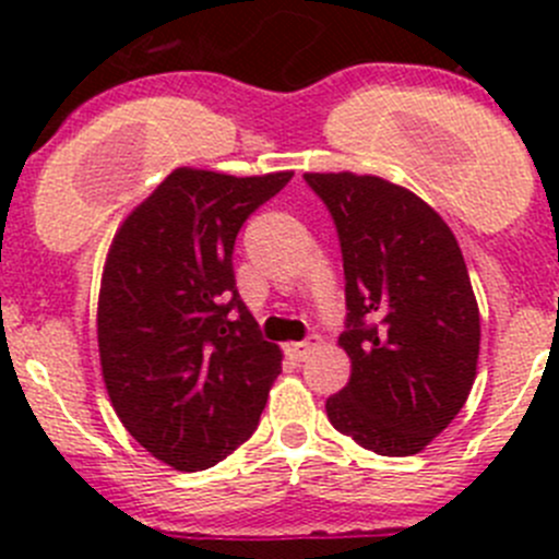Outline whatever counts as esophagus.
I'll return each mask as SVG.
<instances>
[{
  "mask_svg": "<svg viewBox=\"0 0 559 559\" xmlns=\"http://www.w3.org/2000/svg\"><path fill=\"white\" fill-rule=\"evenodd\" d=\"M313 346H316V343H311V341H306V343H286V354H289V357L295 359V362H302V359H308V354L313 352Z\"/></svg>",
  "mask_w": 559,
  "mask_h": 559,
  "instance_id": "34e87169",
  "label": "esophagus"
}]
</instances>
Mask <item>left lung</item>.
<instances>
[{
	"label": "left lung",
	"instance_id": "1",
	"mask_svg": "<svg viewBox=\"0 0 559 559\" xmlns=\"http://www.w3.org/2000/svg\"><path fill=\"white\" fill-rule=\"evenodd\" d=\"M335 222L346 275L352 379L326 400L343 436L384 456L419 454L476 381V295L449 224L414 191L354 173H306Z\"/></svg>",
	"mask_w": 559,
	"mask_h": 559
}]
</instances>
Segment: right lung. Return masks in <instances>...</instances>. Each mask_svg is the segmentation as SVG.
<instances>
[{
	"instance_id": "add662e5",
	"label": "right lung",
	"mask_w": 559,
	"mask_h": 559,
	"mask_svg": "<svg viewBox=\"0 0 559 559\" xmlns=\"http://www.w3.org/2000/svg\"><path fill=\"white\" fill-rule=\"evenodd\" d=\"M295 173L178 167L118 227L97 308L103 379L129 436L175 471H205L257 430L281 348L235 286L240 227Z\"/></svg>"
}]
</instances>
